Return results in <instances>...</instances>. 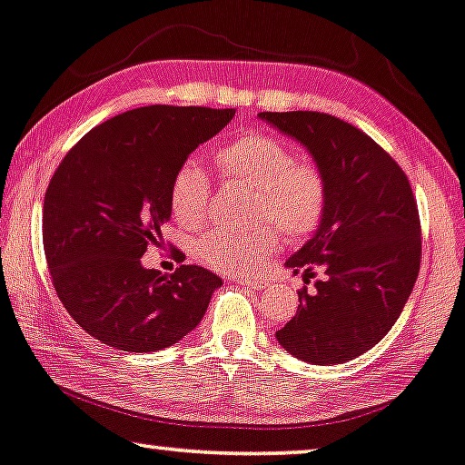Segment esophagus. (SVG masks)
<instances>
[{"instance_id":"1","label":"esophagus","mask_w":465,"mask_h":465,"mask_svg":"<svg viewBox=\"0 0 465 465\" xmlns=\"http://www.w3.org/2000/svg\"><path fill=\"white\" fill-rule=\"evenodd\" d=\"M238 282L242 284V287L252 289V291H262L268 287V281H265V278H259V276H238Z\"/></svg>"}]
</instances>
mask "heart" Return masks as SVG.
<instances>
[{"label":"heart","mask_w":465,"mask_h":465,"mask_svg":"<svg viewBox=\"0 0 465 465\" xmlns=\"http://www.w3.org/2000/svg\"><path fill=\"white\" fill-rule=\"evenodd\" d=\"M214 163L227 183L252 191L251 219L270 221L289 238L314 232L325 214L327 183L312 161L293 159L274 135L251 132L214 153ZM170 210L183 227L206 221L210 178L195 161H184L172 174ZM278 246L273 225H257L249 232L213 229L197 240V257L221 272L252 270Z\"/></svg>","instance_id":"1"}]
</instances>
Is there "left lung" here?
I'll return each mask as SVG.
<instances>
[{
    "label": "left lung",
    "instance_id": "1",
    "mask_svg": "<svg viewBox=\"0 0 465 465\" xmlns=\"http://www.w3.org/2000/svg\"><path fill=\"white\" fill-rule=\"evenodd\" d=\"M311 154L327 183L312 238L287 259L312 291L276 340L314 366L351 361L379 344L404 311L420 265V223L411 183L376 142L331 114L259 113Z\"/></svg>",
    "mask_w": 465,
    "mask_h": 465
}]
</instances>
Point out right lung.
Returning a JSON list of instances; mask_svg holds the SVG:
<instances>
[{
    "mask_svg": "<svg viewBox=\"0 0 465 465\" xmlns=\"http://www.w3.org/2000/svg\"><path fill=\"white\" fill-rule=\"evenodd\" d=\"M236 110L144 106L83 135L51 178L42 238L54 291L99 342L154 352L193 331L223 281L200 265L146 270L170 221L172 174Z\"/></svg>",
    "mask_w": 465,
    "mask_h": 465,
    "instance_id": "obj_1",
    "label": "right lung"
}]
</instances>
